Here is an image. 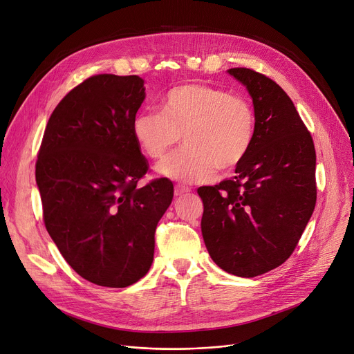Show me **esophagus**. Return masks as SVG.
Listing matches in <instances>:
<instances>
[{"label":"esophagus","instance_id":"34e87169","mask_svg":"<svg viewBox=\"0 0 354 354\" xmlns=\"http://www.w3.org/2000/svg\"><path fill=\"white\" fill-rule=\"evenodd\" d=\"M188 192H191V189L187 187H182V185H176L175 187V196H182Z\"/></svg>","mask_w":354,"mask_h":354}]
</instances>
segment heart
I'll return each instance as SVG.
<instances>
[{"instance_id": "heart-1", "label": "heart", "mask_w": 354, "mask_h": 354, "mask_svg": "<svg viewBox=\"0 0 354 354\" xmlns=\"http://www.w3.org/2000/svg\"><path fill=\"white\" fill-rule=\"evenodd\" d=\"M133 135L145 155L160 159L183 135L185 146L166 156L158 172L183 183L208 182L219 171H232L254 142L251 103L227 90L185 83L166 93L160 111H143L133 120Z\"/></svg>"}]
</instances>
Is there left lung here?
<instances>
[{"label":"left lung","instance_id":"obj_1","mask_svg":"<svg viewBox=\"0 0 354 354\" xmlns=\"http://www.w3.org/2000/svg\"><path fill=\"white\" fill-rule=\"evenodd\" d=\"M228 73L252 97L254 142L235 176L198 189L207 250L218 267L257 277L286 263L315 207V149L287 93L247 67Z\"/></svg>","mask_w":354,"mask_h":354}]
</instances>
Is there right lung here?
I'll list each match as a JSON object with an SVG mask.
<instances>
[{
  "instance_id": "right-lung-1",
  "label": "right lung",
  "mask_w": 354,
  "mask_h": 354,
  "mask_svg": "<svg viewBox=\"0 0 354 354\" xmlns=\"http://www.w3.org/2000/svg\"><path fill=\"white\" fill-rule=\"evenodd\" d=\"M143 100L139 76L86 79L54 109L35 162L47 232L68 266L102 287L146 275L174 198L167 178L138 185L149 172L133 135Z\"/></svg>"
}]
</instances>
